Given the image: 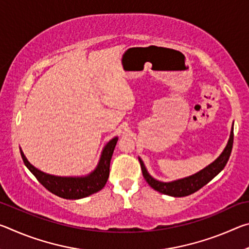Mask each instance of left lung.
I'll return each mask as SVG.
<instances>
[{
  "mask_svg": "<svg viewBox=\"0 0 249 249\" xmlns=\"http://www.w3.org/2000/svg\"><path fill=\"white\" fill-rule=\"evenodd\" d=\"M233 141L234 133L233 128H231L229 142H227L225 149L221 154L220 157H218L215 161L211 163V165L204 168L203 170H201L196 175L188 177V178L172 181V182H161V181L156 180L153 177L149 176L144 166V162L142 161V159H140L142 176H144L147 183H148L151 188L160 193H163V195L177 197L190 196L192 193L200 190L201 188H203L206 183H209L214 177L217 176L223 169H224V167L226 166V163L230 159L231 148H233Z\"/></svg>",
  "mask_w": 249,
  "mask_h": 249,
  "instance_id": "1",
  "label": "left lung"
}]
</instances>
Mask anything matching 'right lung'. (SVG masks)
Segmentation results:
<instances>
[{"label": "right lung", "mask_w": 249, "mask_h": 249, "mask_svg": "<svg viewBox=\"0 0 249 249\" xmlns=\"http://www.w3.org/2000/svg\"><path fill=\"white\" fill-rule=\"evenodd\" d=\"M116 142L117 137L109 141L107 145L104 147L96 169L89 176L79 177V178H72V177L66 178V177H56L45 174V172L36 169L35 167L28 162L23 151H20V155H22L25 166L28 168L29 171L36 177V179L48 191L56 195L57 196L64 197V199L77 200L89 196L93 195V193L102 190L108 179L109 162H111V158Z\"/></svg>", "instance_id": "right-lung-1"}]
</instances>
